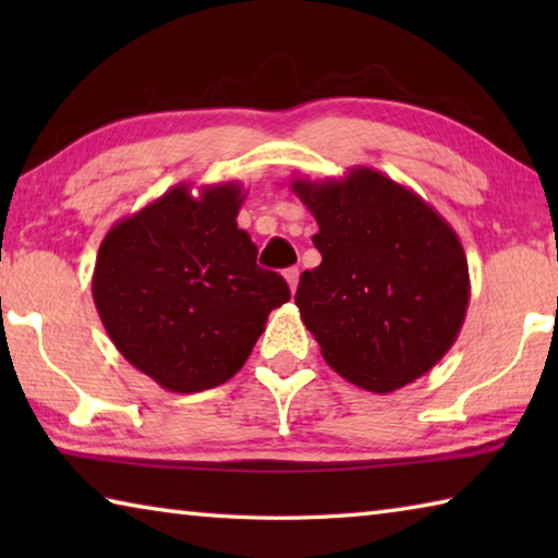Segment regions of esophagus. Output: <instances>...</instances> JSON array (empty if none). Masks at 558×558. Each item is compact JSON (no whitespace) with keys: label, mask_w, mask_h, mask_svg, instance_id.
<instances>
[{"label":"esophagus","mask_w":558,"mask_h":558,"mask_svg":"<svg viewBox=\"0 0 558 558\" xmlns=\"http://www.w3.org/2000/svg\"><path fill=\"white\" fill-rule=\"evenodd\" d=\"M282 276H286V280H288L290 292H295L298 290V282H300V270L298 268H288L286 272H282Z\"/></svg>","instance_id":"esophagus-1"}]
</instances>
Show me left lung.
Listing matches in <instances>:
<instances>
[{
    "instance_id": "8db88e82",
    "label": "left lung",
    "mask_w": 558,
    "mask_h": 558,
    "mask_svg": "<svg viewBox=\"0 0 558 558\" xmlns=\"http://www.w3.org/2000/svg\"><path fill=\"white\" fill-rule=\"evenodd\" d=\"M315 216L323 256L295 305L325 362L362 389L391 393L456 344L470 302L462 243L433 206L372 167L290 184Z\"/></svg>"
}]
</instances>
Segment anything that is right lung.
I'll use <instances>...</instances> for the list:
<instances>
[{"mask_svg": "<svg viewBox=\"0 0 558 558\" xmlns=\"http://www.w3.org/2000/svg\"><path fill=\"white\" fill-rule=\"evenodd\" d=\"M239 182L177 184L106 233L93 300L118 352L172 393L226 384L248 359L268 315L290 300L278 272L235 223Z\"/></svg>", "mask_w": 558, "mask_h": 558, "instance_id": "right-lung-1", "label": "right lung"}]
</instances>
